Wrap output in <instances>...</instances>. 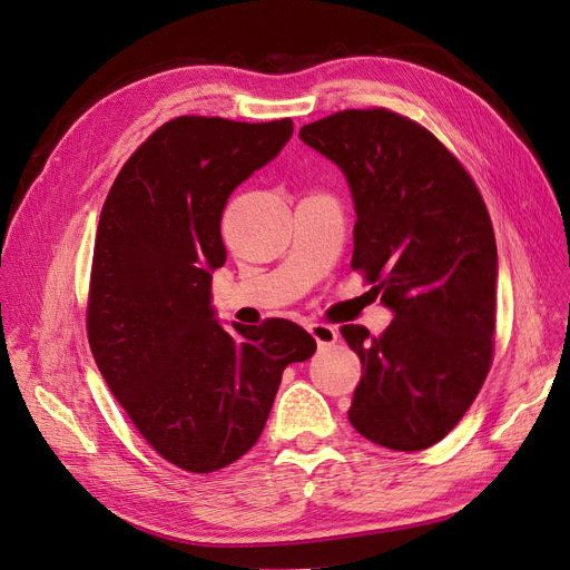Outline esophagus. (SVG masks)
<instances>
[{"mask_svg": "<svg viewBox=\"0 0 570 570\" xmlns=\"http://www.w3.org/2000/svg\"><path fill=\"white\" fill-rule=\"evenodd\" d=\"M309 334H312V338L317 341V345H320V347H326V345H332V343H336V341H338L336 326H332V324H324V322L309 324Z\"/></svg>", "mask_w": 570, "mask_h": 570, "instance_id": "esophagus-1", "label": "esophagus"}]
</instances>
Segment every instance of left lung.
<instances>
[{
    "mask_svg": "<svg viewBox=\"0 0 570 570\" xmlns=\"http://www.w3.org/2000/svg\"><path fill=\"white\" fill-rule=\"evenodd\" d=\"M301 139L347 177L351 267L395 312L381 336L341 326L362 362L347 419L381 448L426 450L466 414L494 355L498 246L485 200L443 141L389 108H347L303 125Z\"/></svg>",
    "mask_w": 570,
    "mask_h": 570,
    "instance_id": "1",
    "label": "left lung"
}]
</instances>
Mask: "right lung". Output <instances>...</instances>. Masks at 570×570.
Here are the masks:
<instances>
[{
	"label": "right lung",
	"instance_id": "add662e5",
	"mask_svg": "<svg viewBox=\"0 0 570 570\" xmlns=\"http://www.w3.org/2000/svg\"><path fill=\"white\" fill-rule=\"evenodd\" d=\"M291 135V118L179 116L125 160L104 200L87 296L91 355L141 438L181 471L213 473L244 456L286 366L317 351L296 322L225 332L210 307V272L227 261V198Z\"/></svg>",
	"mask_w": 570,
	"mask_h": 570
}]
</instances>
